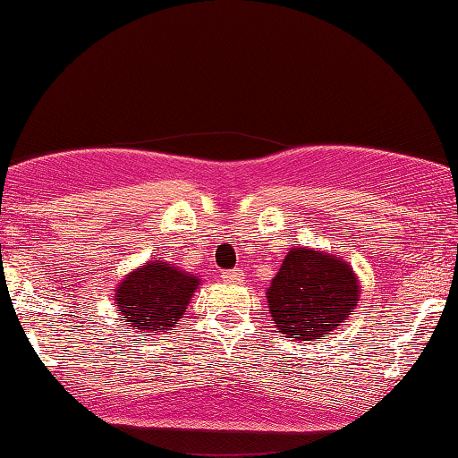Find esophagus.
<instances>
[{
    "label": "esophagus",
    "instance_id": "obj_1",
    "mask_svg": "<svg viewBox=\"0 0 458 458\" xmlns=\"http://www.w3.org/2000/svg\"><path fill=\"white\" fill-rule=\"evenodd\" d=\"M222 278L230 284H238L244 281V273L240 268H234V270H226V273H222Z\"/></svg>",
    "mask_w": 458,
    "mask_h": 458
}]
</instances>
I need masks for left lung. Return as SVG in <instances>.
I'll return each mask as SVG.
<instances>
[{
  "instance_id": "left-lung-1",
  "label": "left lung",
  "mask_w": 458,
  "mask_h": 458,
  "mask_svg": "<svg viewBox=\"0 0 458 458\" xmlns=\"http://www.w3.org/2000/svg\"><path fill=\"white\" fill-rule=\"evenodd\" d=\"M360 289L352 265L337 254L291 248L267 289L268 311L283 335L317 344L353 313Z\"/></svg>"
}]
</instances>
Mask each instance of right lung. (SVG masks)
Returning <instances> with one entry per match:
<instances>
[{"label":"right lung","mask_w":458,"mask_h":458,"mask_svg":"<svg viewBox=\"0 0 458 458\" xmlns=\"http://www.w3.org/2000/svg\"><path fill=\"white\" fill-rule=\"evenodd\" d=\"M201 278L165 260L151 259L123 278L114 289V307L131 329L143 337L157 335L183 319Z\"/></svg>","instance_id":"right-lung-1"}]
</instances>
